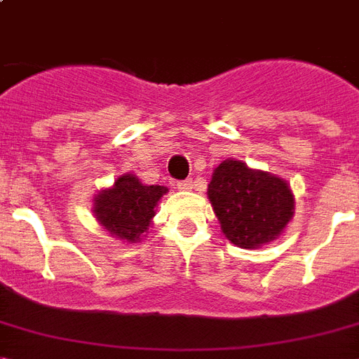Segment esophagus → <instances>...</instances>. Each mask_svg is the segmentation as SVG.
<instances>
[{
    "mask_svg": "<svg viewBox=\"0 0 359 359\" xmlns=\"http://www.w3.org/2000/svg\"><path fill=\"white\" fill-rule=\"evenodd\" d=\"M177 186H179V190H191V186H194V182H191V179L179 180V182H177Z\"/></svg>",
    "mask_w": 359,
    "mask_h": 359,
    "instance_id": "obj_1",
    "label": "esophagus"
}]
</instances>
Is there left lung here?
<instances>
[{
  "instance_id": "obj_1",
  "label": "left lung",
  "mask_w": 359,
  "mask_h": 359,
  "mask_svg": "<svg viewBox=\"0 0 359 359\" xmlns=\"http://www.w3.org/2000/svg\"><path fill=\"white\" fill-rule=\"evenodd\" d=\"M208 199L224 235L248 250L279 236L294 208L292 191L285 180L253 171L238 160H225L216 168Z\"/></svg>"
}]
</instances>
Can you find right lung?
Wrapping results in <instances>:
<instances>
[{"label": "right lung", "mask_w": 359, "mask_h": 359, "mask_svg": "<svg viewBox=\"0 0 359 359\" xmlns=\"http://www.w3.org/2000/svg\"><path fill=\"white\" fill-rule=\"evenodd\" d=\"M165 191L163 186H143L134 175H124L111 190H104L95 199V216L117 238L137 242L149 229L154 207Z\"/></svg>", "instance_id": "right-lung-1"}]
</instances>
